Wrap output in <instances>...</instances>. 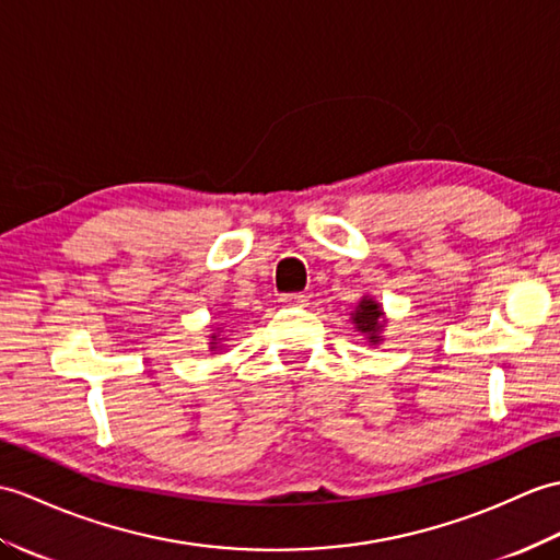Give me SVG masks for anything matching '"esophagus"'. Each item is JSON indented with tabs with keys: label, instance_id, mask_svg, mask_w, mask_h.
I'll return each mask as SVG.
<instances>
[{
	"label": "esophagus",
	"instance_id": "34e87169",
	"mask_svg": "<svg viewBox=\"0 0 560 560\" xmlns=\"http://www.w3.org/2000/svg\"><path fill=\"white\" fill-rule=\"evenodd\" d=\"M281 303L289 305V307H305L307 305V295H303V293H285V295H281Z\"/></svg>",
	"mask_w": 560,
	"mask_h": 560
}]
</instances>
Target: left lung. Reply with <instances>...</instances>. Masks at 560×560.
<instances>
[{
    "mask_svg": "<svg viewBox=\"0 0 560 560\" xmlns=\"http://www.w3.org/2000/svg\"><path fill=\"white\" fill-rule=\"evenodd\" d=\"M350 322H353L355 331L365 336L370 346H380L384 341V329H386V312L380 301H374L372 295H362L358 307L350 312Z\"/></svg>",
    "mask_w": 560,
    "mask_h": 560,
    "instance_id": "8db88e82",
    "label": "left lung"
}]
</instances>
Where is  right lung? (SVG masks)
<instances>
[{
	"mask_svg": "<svg viewBox=\"0 0 560 560\" xmlns=\"http://www.w3.org/2000/svg\"><path fill=\"white\" fill-rule=\"evenodd\" d=\"M224 327L226 324H217L214 329H210V336H207V346H210V350H214V353H221V348H224V341H226Z\"/></svg>",
	"mask_w": 560,
	"mask_h": 560,
	"instance_id": "right-lung-1",
	"label": "right lung"
}]
</instances>
